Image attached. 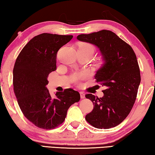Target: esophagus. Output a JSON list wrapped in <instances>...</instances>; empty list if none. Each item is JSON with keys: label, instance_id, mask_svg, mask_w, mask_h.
I'll return each mask as SVG.
<instances>
[{"label": "esophagus", "instance_id": "esophagus-1", "mask_svg": "<svg viewBox=\"0 0 155 155\" xmlns=\"http://www.w3.org/2000/svg\"><path fill=\"white\" fill-rule=\"evenodd\" d=\"M80 97H81V98H84L85 97V94H84V92H82V91H80Z\"/></svg>", "mask_w": 155, "mask_h": 155}]
</instances>
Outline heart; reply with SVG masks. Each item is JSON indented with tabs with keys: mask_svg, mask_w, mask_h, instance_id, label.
I'll list each match as a JSON object with an SVG mask.
<instances>
[{
	"mask_svg": "<svg viewBox=\"0 0 155 155\" xmlns=\"http://www.w3.org/2000/svg\"><path fill=\"white\" fill-rule=\"evenodd\" d=\"M78 50H84V51H91L93 53L94 52V48L92 45L87 44V43H82L79 45Z\"/></svg>",
	"mask_w": 155,
	"mask_h": 155,
	"instance_id": "b5f03b06",
	"label": "heart"
}]
</instances>
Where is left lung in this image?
<instances>
[{
	"mask_svg": "<svg viewBox=\"0 0 155 155\" xmlns=\"http://www.w3.org/2000/svg\"><path fill=\"white\" fill-rule=\"evenodd\" d=\"M77 39L98 48L102 64L95 78L106 87L102 97L91 94L85 96L94 103V109L86 120L97 129L116 127L132 110L141 82L136 54L130 45L110 30L80 35Z\"/></svg>",
	"mask_w": 155,
	"mask_h": 155,
	"instance_id": "obj_1",
	"label": "left lung"
}]
</instances>
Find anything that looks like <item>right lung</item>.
<instances>
[{
    "label": "right lung",
    "instance_id": "right-lung-1",
    "mask_svg": "<svg viewBox=\"0 0 155 155\" xmlns=\"http://www.w3.org/2000/svg\"><path fill=\"white\" fill-rule=\"evenodd\" d=\"M73 35L43 33L32 38L16 59L13 69L14 91L26 118L39 128L51 130L62 123L71 105L80 100L72 89L52 97L48 75L56 70L57 53Z\"/></svg>",
    "mask_w": 155,
    "mask_h": 155
}]
</instances>
